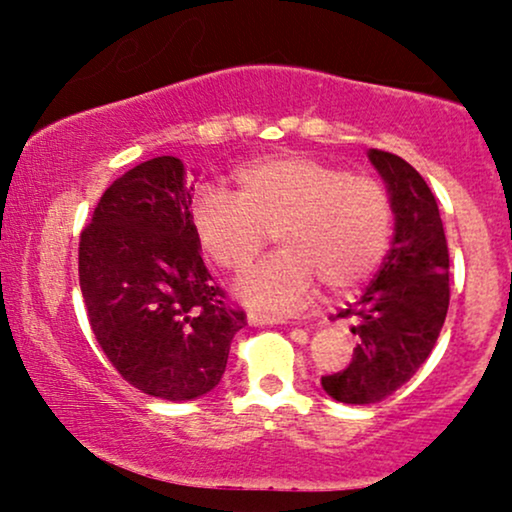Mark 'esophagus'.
Instances as JSON below:
<instances>
[{
	"label": "esophagus",
	"mask_w": 512,
	"mask_h": 512,
	"mask_svg": "<svg viewBox=\"0 0 512 512\" xmlns=\"http://www.w3.org/2000/svg\"><path fill=\"white\" fill-rule=\"evenodd\" d=\"M248 322L252 327H260V325H281L284 320H279V317L274 315H260V313H250L248 315Z\"/></svg>",
	"instance_id": "1"
}]
</instances>
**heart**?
<instances>
[{"label": "heart", "mask_w": 512, "mask_h": 512, "mask_svg": "<svg viewBox=\"0 0 512 512\" xmlns=\"http://www.w3.org/2000/svg\"><path fill=\"white\" fill-rule=\"evenodd\" d=\"M192 226L209 260L233 274L255 262L274 231L281 250L240 281L238 298L262 313L291 315L310 301L317 279L344 293L380 267L392 238V202L380 182L279 154L245 163L236 195L199 190Z\"/></svg>", "instance_id": "b5f03b06"}]
</instances>
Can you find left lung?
I'll use <instances>...</instances> for the list:
<instances>
[{"label":"left lung","mask_w":512,"mask_h":512,"mask_svg":"<svg viewBox=\"0 0 512 512\" xmlns=\"http://www.w3.org/2000/svg\"><path fill=\"white\" fill-rule=\"evenodd\" d=\"M395 214V236L373 284L337 317H354L358 337L344 370L322 390L344 404H375L399 390L436 346L450 303V257L443 221L426 180L404 158L370 149Z\"/></svg>","instance_id":"obj_1"}]
</instances>
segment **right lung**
I'll return each mask as SVG.
<instances>
[{
	"mask_svg": "<svg viewBox=\"0 0 512 512\" xmlns=\"http://www.w3.org/2000/svg\"><path fill=\"white\" fill-rule=\"evenodd\" d=\"M192 192L180 158L139 163L103 192L79 243L81 296L103 354L129 385L168 402L214 390L245 325L204 267Z\"/></svg>",
	"mask_w": 512,
	"mask_h": 512,
	"instance_id": "right-lung-1",
	"label": "right lung"
}]
</instances>
